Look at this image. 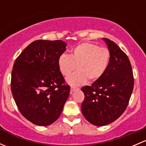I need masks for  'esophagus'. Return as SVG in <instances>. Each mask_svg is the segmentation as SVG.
Wrapping results in <instances>:
<instances>
[{
  "label": "esophagus",
  "mask_w": 146,
  "mask_h": 146,
  "mask_svg": "<svg viewBox=\"0 0 146 146\" xmlns=\"http://www.w3.org/2000/svg\"><path fill=\"white\" fill-rule=\"evenodd\" d=\"M78 90V88H75V87H71V88H70V94H72L73 92Z\"/></svg>",
  "instance_id": "34e87169"
}]
</instances>
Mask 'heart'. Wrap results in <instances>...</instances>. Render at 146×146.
<instances>
[{
	"label": "heart",
	"mask_w": 146,
	"mask_h": 146,
	"mask_svg": "<svg viewBox=\"0 0 146 146\" xmlns=\"http://www.w3.org/2000/svg\"><path fill=\"white\" fill-rule=\"evenodd\" d=\"M111 53L108 48H101L90 42L80 44L72 50L71 55L61 54L58 60L60 72L68 76L77 68L76 73L70 75L67 81L74 86L84 85L90 81H97L104 75L109 67Z\"/></svg>",
	"instance_id": "1"
}]
</instances>
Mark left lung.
Here are the masks:
<instances>
[{
    "label": "left lung",
    "instance_id": "1",
    "mask_svg": "<svg viewBox=\"0 0 146 146\" xmlns=\"http://www.w3.org/2000/svg\"><path fill=\"white\" fill-rule=\"evenodd\" d=\"M111 53V59L104 76L91 86L82 87L85 95L81 110L92 124L104 126L124 112L133 92L134 79L127 55L113 41L103 38Z\"/></svg>",
    "mask_w": 146,
    "mask_h": 146
}]
</instances>
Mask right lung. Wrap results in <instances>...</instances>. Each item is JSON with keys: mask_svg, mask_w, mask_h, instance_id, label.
Returning <instances> with one entry per match:
<instances>
[{"mask_svg": "<svg viewBox=\"0 0 146 146\" xmlns=\"http://www.w3.org/2000/svg\"><path fill=\"white\" fill-rule=\"evenodd\" d=\"M62 40H36L16 58L11 74V91L19 111L34 124L48 126L62 112L70 86L58 68L66 51Z\"/></svg>", "mask_w": 146, "mask_h": 146, "instance_id": "add662e5", "label": "right lung"}]
</instances>
